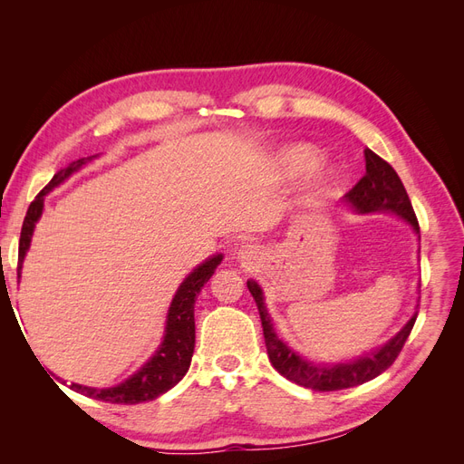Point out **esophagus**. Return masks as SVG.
<instances>
[{
    "mask_svg": "<svg viewBox=\"0 0 464 464\" xmlns=\"http://www.w3.org/2000/svg\"><path fill=\"white\" fill-rule=\"evenodd\" d=\"M256 256V251L251 246H242L240 249H237V257H240L242 261H251Z\"/></svg>",
    "mask_w": 464,
    "mask_h": 464,
    "instance_id": "34e87169",
    "label": "esophagus"
}]
</instances>
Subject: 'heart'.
<instances>
[{"mask_svg": "<svg viewBox=\"0 0 464 464\" xmlns=\"http://www.w3.org/2000/svg\"><path fill=\"white\" fill-rule=\"evenodd\" d=\"M278 164L283 176L286 178L298 176L315 164V152L304 145H294L283 150V154H280L278 159Z\"/></svg>", "mask_w": 464, "mask_h": 464, "instance_id": "obj_1", "label": "heart"}]
</instances>
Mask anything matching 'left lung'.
Masks as SVG:
<instances>
[{"label":"left lung","instance_id":"obj_1","mask_svg":"<svg viewBox=\"0 0 464 464\" xmlns=\"http://www.w3.org/2000/svg\"><path fill=\"white\" fill-rule=\"evenodd\" d=\"M363 154H366V174H363L358 184L344 195V199L356 210H360V213H375V210H389V213H395L404 220H409L412 224V228L420 232L412 203L399 174L392 170V166L389 162H385L382 157H377L373 150L366 149ZM247 288L257 304L266 354H269L273 368L280 375L290 379L292 383L312 391H341L362 385L370 382V379L382 375L387 368L392 366V362L401 354V350L406 339H409L418 317V314H414L411 321L399 331L395 339H391L382 350H377V353L363 356L356 362L336 363V366L325 368L317 366V363L305 362L302 356H298L294 350H290L278 339L273 329L271 317L266 314V307L263 304V292L259 285L256 280H247Z\"/></svg>","mask_w":464,"mask_h":464}]
</instances>
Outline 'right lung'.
Here are the masks:
<instances>
[{"mask_svg": "<svg viewBox=\"0 0 464 464\" xmlns=\"http://www.w3.org/2000/svg\"><path fill=\"white\" fill-rule=\"evenodd\" d=\"M94 157L87 159H79L75 162L69 164L63 170L58 174H53L50 179V184L42 189L34 201L31 203L29 210H26V217L23 220V228H21V237H19V265H17V276L21 273V263L24 259L26 249L31 246V237L34 224L42 215V207H44V195L52 191L55 186H60L62 181L72 176L79 168L92 160ZM222 261V256L210 257L203 265H199L195 269L181 286L178 288L176 296L172 300L170 312H168V321H166V336L160 348L157 350L145 366L139 370L135 375H131L128 382H123L118 387H110V389H91V387H82L73 383L72 389L77 392H82L91 399L96 401H104V402H116V404H137V402H145L157 399L162 392L168 389H172L181 377L186 375L191 363L193 356V348H195V317H193V305L195 300H198V294L201 288L207 285V280L213 276L215 269L218 263Z\"/></svg>", "mask_w": 464, "mask_h": 464, "instance_id": "add662e5", "label": "right lung"}]
</instances>
